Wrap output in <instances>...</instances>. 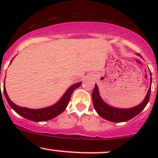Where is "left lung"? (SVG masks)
I'll return each instance as SVG.
<instances>
[{
	"mask_svg": "<svg viewBox=\"0 0 158 158\" xmlns=\"http://www.w3.org/2000/svg\"><path fill=\"white\" fill-rule=\"evenodd\" d=\"M150 76H151V85H150L149 89H148L145 98L143 100L142 102L140 103L138 106L130 108V109H119V108L112 107V106H109L107 103L105 102L102 98H101V96H100L98 88L96 84H95V88H94L92 94V102H93V106L95 111L102 118L109 121V122H125L133 118L134 117L138 115L145 108V106H147L148 102H149L151 89V71H150Z\"/></svg>",
	"mask_w": 158,
	"mask_h": 158,
	"instance_id": "left-lung-1",
	"label": "left lung"
}]
</instances>
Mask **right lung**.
<instances>
[{
    "mask_svg": "<svg viewBox=\"0 0 158 158\" xmlns=\"http://www.w3.org/2000/svg\"><path fill=\"white\" fill-rule=\"evenodd\" d=\"M12 60H11V62H12ZM4 82H5V81H4ZM81 84H82V82H80L72 85L66 90V92L62 96V98L56 103L52 105V106L38 109H28V108L20 107V106H18L16 104H14L10 98H9L8 95H7L5 89V83L4 85V95H5L6 99H7V102L10 105V107L17 114H20V116L28 119V120L33 121V122H45V121H48L50 120V119L54 118H56V116H58L59 114H60L61 113H63L64 111V110L66 109L68 104H69L73 92L76 89L79 88L81 85Z\"/></svg>",
    "mask_w": 158,
    "mask_h": 158,
    "instance_id": "add662e5",
    "label": "right lung"
}]
</instances>
